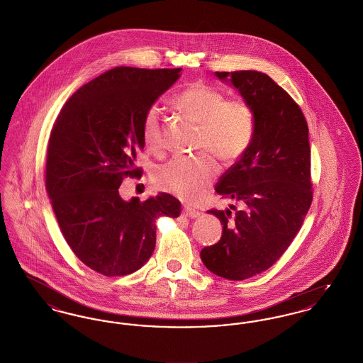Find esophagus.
<instances>
[{
    "mask_svg": "<svg viewBox=\"0 0 363 363\" xmlns=\"http://www.w3.org/2000/svg\"><path fill=\"white\" fill-rule=\"evenodd\" d=\"M184 213H185L188 218H191V219H194V218H197V216L200 215L199 211H196V209L189 207L184 208Z\"/></svg>",
    "mask_w": 363,
    "mask_h": 363,
    "instance_id": "esophagus-1",
    "label": "esophagus"
}]
</instances>
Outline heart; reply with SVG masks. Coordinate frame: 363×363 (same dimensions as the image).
I'll return each mask as SVG.
<instances>
[{
  "label": "heart",
  "mask_w": 363,
  "mask_h": 363,
  "mask_svg": "<svg viewBox=\"0 0 363 363\" xmlns=\"http://www.w3.org/2000/svg\"><path fill=\"white\" fill-rule=\"evenodd\" d=\"M225 94L204 83H193L173 98V104L200 125L196 148L209 151L225 162H234L246 151L255 133V113L241 98L225 99ZM141 135L150 151L162 148L160 110L151 106L143 118ZM218 174L213 156H178L156 167L152 174L159 189L184 200H194L207 191Z\"/></svg>",
  "instance_id": "heart-1"
}]
</instances>
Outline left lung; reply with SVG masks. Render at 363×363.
Wrapping results in <instances>:
<instances>
[{
  "mask_svg": "<svg viewBox=\"0 0 363 363\" xmlns=\"http://www.w3.org/2000/svg\"><path fill=\"white\" fill-rule=\"evenodd\" d=\"M215 74L250 104L255 133L215 188L241 208L208 211L220 220L223 233L200 256L212 274L243 280L281 257L311 208L309 128L301 107L268 74L257 70Z\"/></svg>",
  "mask_w": 363,
  "mask_h": 363,
  "instance_id": "1",
  "label": "left lung"
}]
</instances>
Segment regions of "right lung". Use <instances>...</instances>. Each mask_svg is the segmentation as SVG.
I'll use <instances>...</instances> for the list:
<instances>
[{"mask_svg": "<svg viewBox=\"0 0 363 363\" xmlns=\"http://www.w3.org/2000/svg\"><path fill=\"white\" fill-rule=\"evenodd\" d=\"M177 69L117 67L80 86L54 122L46 160V190L65 241L91 269L123 277L152 256L156 219L178 218L167 193L122 200L125 177H138L145 111L179 79Z\"/></svg>", "mask_w": 363, "mask_h": 363, "instance_id": "right-lung-1", "label": "right lung"}]
</instances>
